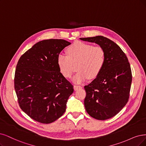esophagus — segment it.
Masks as SVG:
<instances>
[{
    "label": "esophagus",
    "mask_w": 146,
    "mask_h": 146,
    "mask_svg": "<svg viewBox=\"0 0 146 146\" xmlns=\"http://www.w3.org/2000/svg\"><path fill=\"white\" fill-rule=\"evenodd\" d=\"M82 87H81V86H79V85H74V90L75 91H76L79 89H81Z\"/></svg>",
    "instance_id": "esophagus-1"
}]
</instances>
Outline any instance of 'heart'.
<instances>
[{
    "mask_svg": "<svg viewBox=\"0 0 146 146\" xmlns=\"http://www.w3.org/2000/svg\"><path fill=\"white\" fill-rule=\"evenodd\" d=\"M67 55L59 54L57 66L66 78H70L73 72V65H77L78 72L73 78L75 83H81L88 78H96L103 69L106 60L105 52L100 46H93L82 41H76L66 50Z\"/></svg>",
    "mask_w": 146,
    "mask_h": 146,
    "instance_id": "b5f03b06",
    "label": "heart"
}]
</instances>
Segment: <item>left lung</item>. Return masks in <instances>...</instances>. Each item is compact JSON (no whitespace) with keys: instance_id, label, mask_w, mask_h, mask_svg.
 <instances>
[{"instance_id":"left-lung-1","label":"left lung","mask_w":146,"mask_h":146,"mask_svg":"<svg viewBox=\"0 0 146 146\" xmlns=\"http://www.w3.org/2000/svg\"><path fill=\"white\" fill-rule=\"evenodd\" d=\"M104 48L106 60L100 74L84 88V105L88 114L99 120L117 114L129 100L132 72L128 59L115 42L103 36L80 38Z\"/></svg>"}]
</instances>
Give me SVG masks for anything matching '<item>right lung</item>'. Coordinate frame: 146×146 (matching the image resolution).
I'll use <instances>...</instances> for the list:
<instances>
[{
	"mask_svg": "<svg viewBox=\"0 0 146 146\" xmlns=\"http://www.w3.org/2000/svg\"><path fill=\"white\" fill-rule=\"evenodd\" d=\"M70 42H38L21 55L16 66L14 88L20 108L32 119L48 124L66 111L73 86L59 72L57 57Z\"/></svg>",
	"mask_w": 146,
	"mask_h": 146,
	"instance_id": "1",
	"label": "right lung"
}]
</instances>
